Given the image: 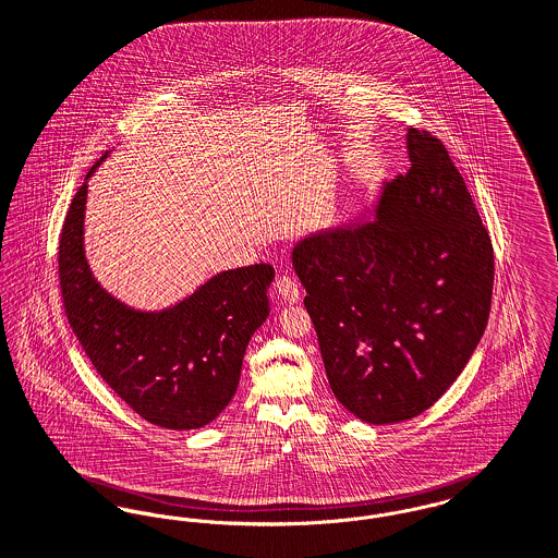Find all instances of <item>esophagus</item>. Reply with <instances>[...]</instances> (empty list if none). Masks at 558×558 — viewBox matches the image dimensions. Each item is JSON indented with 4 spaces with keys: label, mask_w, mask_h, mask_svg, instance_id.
Listing matches in <instances>:
<instances>
[{
    "label": "esophagus",
    "mask_w": 558,
    "mask_h": 558,
    "mask_svg": "<svg viewBox=\"0 0 558 558\" xmlns=\"http://www.w3.org/2000/svg\"><path fill=\"white\" fill-rule=\"evenodd\" d=\"M276 291H278V295L282 296L284 301H289V303H296L299 301V284L289 274H282L276 280Z\"/></svg>",
    "instance_id": "obj_1"
}]
</instances>
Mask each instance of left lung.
<instances>
[{
    "instance_id": "left-lung-1",
    "label": "left lung",
    "mask_w": 558,
    "mask_h": 558,
    "mask_svg": "<svg viewBox=\"0 0 558 558\" xmlns=\"http://www.w3.org/2000/svg\"><path fill=\"white\" fill-rule=\"evenodd\" d=\"M409 172L386 183L377 221L318 231L293 248L328 386L362 422L429 409L476 350L492 310L489 231L429 132L409 129Z\"/></svg>"
}]
</instances>
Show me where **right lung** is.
<instances>
[{
  "instance_id": "obj_1",
  "label": "right lung",
  "mask_w": 558,
  "mask_h": 558,
  "mask_svg": "<svg viewBox=\"0 0 558 558\" xmlns=\"http://www.w3.org/2000/svg\"><path fill=\"white\" fill-rule=\"evenodd\" d=\"M86 194L84 181L59 242L69 327L102 381L143 420L168 429L210 424L230 404L246 345L269 316L274 267L255 263L228 269L170 310L136 312L102 291L86 263Z\"/></svg>"
}]
</instances>
